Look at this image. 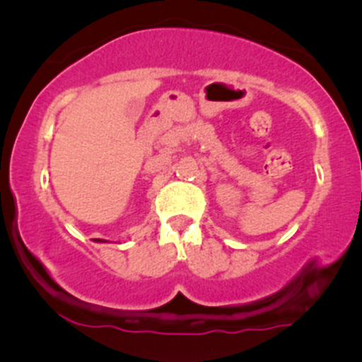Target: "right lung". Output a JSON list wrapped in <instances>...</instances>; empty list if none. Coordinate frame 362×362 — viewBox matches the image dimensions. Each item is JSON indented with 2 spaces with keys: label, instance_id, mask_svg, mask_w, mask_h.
<instances>
[{
  "label": "right lung",
  "instance_id": "add662e5",
  "mask_svg": "<svg viewBox=\"0 0 362 362\" xmlns=\"http://www.w3.org/2000/svg\"><path fill=\"white\" fill-rule=\"evenodd\" d=\"M96 242H103V240H96Z\"/></svg>",
  "mask_w": 362,
  "mask_h": 362
}]
</instances>
